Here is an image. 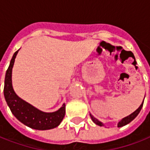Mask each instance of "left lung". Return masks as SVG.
Here are the masks:
<instances>
[{
    "label": "left lung",
    "instance_id": "left-lung-1",
    "mask_svg": "<svg viewBox=\"0 0 150 150\" xmlns=\"http://www.w3.org/2000/svg\"><path fill=\"white\" fill-rule=\"evenodd\" d=\"M144 102V101H143ZM143 102H142V103L141 105H140V106H139L138 109H137L134 112H133L132 113V114H130L129 116H127V117H125V118H123L122 120H120L119 122H118V124H117V127H123V126H125V125H127V124H129L130 122H132V120L135 118V117L138 116V114L139 113V112L141 111L142 108V105H143ZM90 116H91V120H92V121H93L96 125H98V126H104V124H103V123L101 122V121H99L98 120H97L96 118H95V117L92 116L91 114H90Z\"/></svg>",
    "mask_w": 150,
    "mask_h": 150
}]
</instances>
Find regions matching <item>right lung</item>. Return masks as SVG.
Listing matches in <instances>:
<instances>
[{"mask_svg":"<svg viewBox=\"0 0 150 150\" xmlns=\"http://www.w3.org/2000/svg\"><path fill=\"white\" fill-rule=\"evenodd\" d=\"M18 52V50L14 53L5 74L4 96L7 104L10 108L12 114L23 125L30 128L36 130H49L58 127L65 117V103L55 112H42L19 98L14 91L11 82V73L15 59Z\"/></svg>","mask_w":150,"mask_h":150,"instance_id":"right-lung-1","label":"right lung"}]
</instances>
